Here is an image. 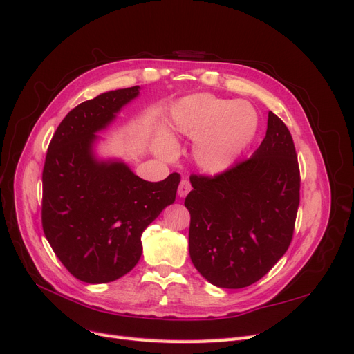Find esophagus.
<instances>
[{"label":"esophagus","mask_w":354,"mask_h":354,"mask_svg":"<svg viewBox=\"0 0 354 354\" xmlns=\"http://www.w3.org/2000/svg\"><path fill=\"white\" fill-rule=\"evenodd\" d=\"M190 189H192L190 181L187 178H183V180L180 181V185H178V196L180 198H185L190 192Z\"/></svg>","instance_id":"esophagus-1"}]
</instances>
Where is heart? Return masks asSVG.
I'll return each mask as SVG.
<instances>
[{"label": "heart", "mask_w": 354, "mask_h": 354, "mask_svg": "<svg viewBox=\"0 0 354 354\" xmlns=\"http://www.w3.org/2000/svg\"><path fill=\"white\" fill-rule=\"evenodd\" d=\"M174 131L196 138L194 156L208 173L226 169L257 131L255 111L245 102H230L211 94H195L181 100L173 112ZM169 155L173 147L167 145Z\"/></svg>", "instance_id": "obj_1"}]
</instances>
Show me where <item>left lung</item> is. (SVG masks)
<instances>
[{"mask_svg": "<svg viewBox=\"0 0 354 354\" xmlns=\"http://www.w3.org/2000/svg\"><path fill=\"white\" fill-rule=\"evenodd\" d=\"M189 254L218 288L260 281L292 241L299 205V168L292 136L269 112L267 131L251 158L217 176H190Z\"/></svg>", "mask_w": 354, "mask_h": 354, "instance_id": "8db88e82", "label": "left lung"}]
</instances>
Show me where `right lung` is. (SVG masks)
I'll return each mask as SVG.
<instances>
[{"label": "right lung", "mask_w": 354, "mask_h": 354, "mask_svg": "<svg viewBox=\"0 0 354 354\" xmlns=\"http://www.w3.org/2000/svg\"><path fill=\"white\" fill-rule=\"evenodd\" d=\"M140 87L103 93L73 108L48 145L42 169V230L77 279H120L142 257V233L176 201L180 174L146 181L121 160L94 156L104 130Z\"/></svg>", "instance_id": "obj_1"}]
</instances>
